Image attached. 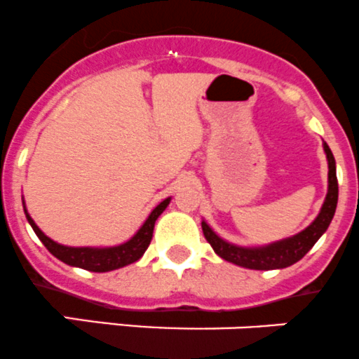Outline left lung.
I'll list each match as a JSON object with an SVG mask.
<instances>
[{
    "label": "left lung",
    "instance_id": "1",
    "mask_svg": "<svg viewBox=\"0 0 359 359\" xmlns=\"http://www.w3.org/2000/svg\"><path fill=\"white\" fill-rule=\"evenodd\" d=\"M326 158H328V194L323 203L321 212L316 217V221L304 229L298 235L291 236V238L280 240V242L270 243L266 247H254V249H247V247H236L233 243L224 242L219 238L207 222H201V229L210 243L212 249L215 250L217 256L222 259L235 263L238 266L250 268V270H276V268H286L290 264L300 261L309 250L314 247L319 236L328 229L330 222H332L333 214L337 208V200H339V182H337V170H335V158H333L332 151L328 145L325 144Z\"/></svg>",
    "mask_w": 359,
    "mask_h": 359
}]
</instances>
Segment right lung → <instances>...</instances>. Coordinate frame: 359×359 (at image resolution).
I'll return each mask as SVG.
<instances>
[{"instance_id":"obj_1","label":"right lung","mask_w":359,"mask_h":359,"mask_svg":"<svg viewBox=\"0 0 359 359\" xmlns=\"http://www.w3.org/2000/svg\"><path fill=\"white\" fill-rule=\"evenodd\" d=\"M168 203L170 198L161 201V203L151 212L147 221L144 222V226L138 229L137 235H135L133 238L128 240L126 243H121V245L117 247H107V249H95V247H66L61 245V243H55L54 240H50L47 235L41 233V229L38 228V226L34 224L33 219L29 217L26 208H24V212H26V217L27 221H29L31 228L34 229L38 238L43 242V245L47 247L48 252L54 254V256L57 257V259H61L62 263L83 268V270H89V272H110V270H116V268L135 263V261H138L144 256V252L147 250L149 243H151L152 240L156 219L163 214V210L168 207Z\"/></svg>"}]
</instances>
